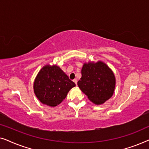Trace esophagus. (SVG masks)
<instances>
[{"instance_id":"obj_1","label":"esophagus","mask_w":149,"mask_h":149,"mask_svg":"<svg viewBox=\"0 0 149 149\" xmlns=\"http://www.w3.org/2000/svg\"><path fill=\"white\" fill-rule=\"evenodd\" d=\"M73 81H74V83H75V84H76V85H77V79H74V80H73Z\"/></svg>"}]
</instances>
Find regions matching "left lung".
<instances>
[{
    "label": "left lung",
    "instance_id": "left-lung-1",
    "mask_svg": "<svg viewBox=\"0 0 149 149\" xmlns=\"http://www.w3.org/2000/svg\"><path fill=\"white\" fill-rule=\"evenodd\" d=\"M77 84L89 100L100 105L113 96L116 79L113 70L104 62H89L83 64L81 78Z\"/></svg>",
    "mask_w": 149,
    "mask_h": 149
}]
</instances>
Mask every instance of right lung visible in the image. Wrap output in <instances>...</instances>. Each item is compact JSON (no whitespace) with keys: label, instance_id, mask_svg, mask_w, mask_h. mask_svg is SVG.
Instances as JSON below:
<instances>
[{"label":"right lung","instance_id":"1","mask_svg":"<svg viewBox=\"0 0 149 149\" xmlns=\"http://www.w3.org/2000/svg\"><path fill=\"white\" fill-rule=\"evenodd\" d=\"M76 86L58 65L47 64L34 79L33 89L40 102L51 107L60 104L68 91Z\"/></svg>","mask_w":149,"mask_h":149}]
</instances>
